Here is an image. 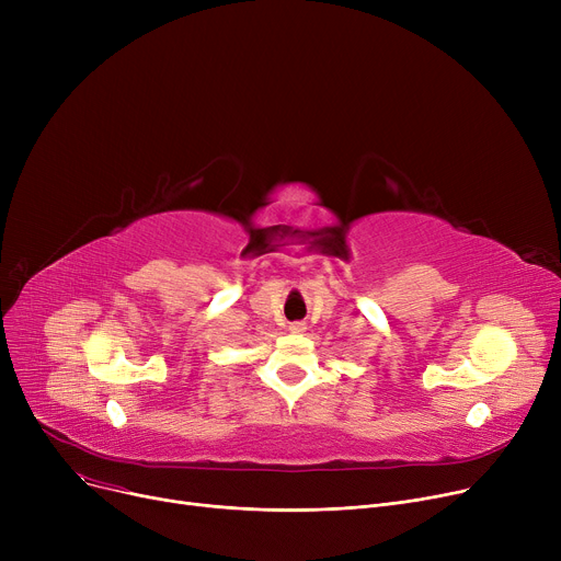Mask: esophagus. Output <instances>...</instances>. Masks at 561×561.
Wrapping results in <instances>:
<instances>
[{
    "instance_id": "obj_1",
    "label": "esophagus",
    "mask_w": 561,
    "mask_h": 561,
    "mask_svg": "<svg viewBox=\"0 0 561 561\" xmlns=\"http://www.w3.org/2000/svg\"><path fill=\"white\" fill-rule=\"evenodd\" d=\"M288 330H290L293 334H302V332L307 330V325H305V322H300V320H298V322H290Z\"/></svg>"
}]
</instances>
